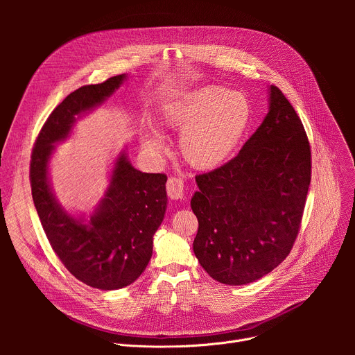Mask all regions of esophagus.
Here are the masks:
<instances>
[{
  "label": "esophagus",
  "instance_id": "34e87169",
  "mask_svg": "<svg viewBox=\"0 0 355 355\" xmlns=\"http://www.w3.org/2000/svg\"><path fill=\"white\" fill-rule=\"evenodd\" d=\"M167 193L171 199H181L184 196V181L177 177H170L167 181Z\"/></svg>",
  "mask_w": 355,
  "mask_h": 355
}]
</instances>
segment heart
Listing matches in <instances>:
<instances>
[{
  "label": "heart",
  "mask_w": 355,
  "mask_h": 355,
  "mask_svg": "<svg viewBox=\"0 0 355 355\" xmlns=\"http://www.w3.org/2000/svg\"><path fill=\"white\" fill-rule=\"evenodd\" d=\"M251 116L244 94L208 85L193 89L162 108V122L180 135V151L193 168L212 170L222 166L241 140ZM141 143L148 153L166 150L163 133L147 126Z\"/></svg>",
  "instance_id": "1"
}]
</instances>
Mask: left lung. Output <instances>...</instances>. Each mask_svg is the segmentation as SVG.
Here are the masks:
<instances>
[{"mask_svg": "<svg viewBox=\"0 0 355 355\" xmlns=\"http://www.w3.org/2000/svg\"><path fill=\"white\" fill-rule=\"evenodd\" d=\"M311 146L282 91L268 87V114L222 167L195 177L193 252L214 279L254 282L289 254L311 184Z\"/></svg>", "mask_w": 355, "mask_h": 355, "instance_id": "left-lung-1", "label": "left lung"}]
</instances>
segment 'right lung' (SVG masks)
<instances>
[{"instance_id": "obj_1", "label": "right lung", "mask_w": 355, "mask_h": 355, "mask_svg": "<svg viewBox=\"0 0 355 355\" xmlns=\"http://www.w3.org/2000/svg\"><path fill=\"white\" fill-rule=\"evenodd\" d=\"M125 80L126 74H119L67 95L44 122L31 157L32 198L50 245L77 279L103 291L125 288L146 270L167 209V175L136 170L122 150L103 199L85 219L58 200L49 163L76 122L103 105Z\"/></svg>"}]
</instances>
